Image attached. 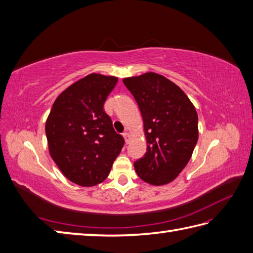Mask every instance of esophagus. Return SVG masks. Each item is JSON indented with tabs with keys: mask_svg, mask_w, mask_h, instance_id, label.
Masks as SVG:
<instances>
[{
	"mask_svg": "<svg viewBox=\"0 0 253 253\" xmlns=\"http://www.w3.org/2000/svg\"><path fill=\"white\" fill-rule=\"evenodd\" d=\"M123 136H124V138H125V141H126V143H128L130 141V135L129 133H128L127 131L126 132H124L123 133Z\"/></svg>",
	"mask_w": 253,
	"mask_h": 253,
	"instance_id": "esophagus-1",
	"label": "esophagus"
}]
</instances>
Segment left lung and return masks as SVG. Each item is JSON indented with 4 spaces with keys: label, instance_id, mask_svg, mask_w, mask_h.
Listing matches in <instances>:
<instances>
[{
    "label": "left lung",
    "instance_id": "8db88e82",
    "mask_svg": "<svg viewBox=\"0 0 253 253\" xmlns=\"http://www.w3.org/2000/svg\"><path fill=\"white\" fill-rule=\"evenodd\" d=\"M143 121L147 152L133 166L151 185L172 182L190 161L199 139V117L186 94L155 72L125 78Z\"/></svg>",
    "mask_w": 253,
    "mask_h": 253
}]
</instances>
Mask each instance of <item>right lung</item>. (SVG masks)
<instances>
[{
  "mask_svg": "<svg viewBox=\"0 0 253 253\" xmlns=\"http://www.w3.org/2000/svg\"><path fill=\"white\" fill-rule=\"evenodd\" d=\"M117 81L88 74L67 87L49 113L44 126L49 153L62 174L78 185L105 180L125 142L103 108Z\"/></svg>",
  "mask_w": 253,
  "mask_h": 253,
  "instance_id": "add662e5",
  "label": "right lung"
}]
</instances>
